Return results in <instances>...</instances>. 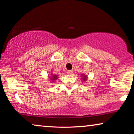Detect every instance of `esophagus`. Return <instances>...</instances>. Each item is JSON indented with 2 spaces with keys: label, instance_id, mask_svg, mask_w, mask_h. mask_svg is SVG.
<instances>
[{
  "label": "esophagus",
  "instance_id": "34e87169",
  "mask_svg": "<svg viewBox=\"0 0 134 134\" xmlns=\"http://www.w3.org/2000/svg\"><path fill=\"white\" fill-rule=\"evenodd\" d=\"M73 73V71L72 70H69L67 71V74H72Z\"/></svg>",
  "mask_w": 134,
  "mask_h": 134
}]
</instances>
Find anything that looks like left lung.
Wrapping results in <instances>:
<instances>
[{
  "label": "left lung",
  "mask_w": 134,
  "mask_h": 134,
  "mask_svg": "<svg viewBox=\"0 0 134 134\" xmlns=\"http://www.w3.org/2000/svg\"><path fill=\"white\" fill-rule=\"evenodd\" d=\"M82 76L83 77L82 78V79H83V81H85V80H87V76H85V75H82Z\"/></svg>",
  "instance_id": "obj_1"
}]
</instances>
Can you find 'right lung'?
I'll return each instance as SVG.
<instances>
[{"mask_svg":"<svg viewBox=\"0 0 134 134\" xmlns=\"http://www.w3.org/2000/svg\"><path fill=\"white\" fill-rule=\"evenodd\" d=\"M57 79V75H53L52 76H51V80H52V81L55 80Z\"/></svg>","mask_w":134,"mask_h":134,"instance_id":"add662e5","label":"right lung"}]
</instances>
